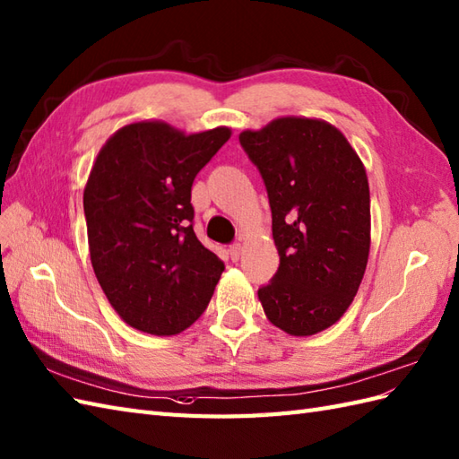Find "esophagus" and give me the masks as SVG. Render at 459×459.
<instances>
[{"instance_id": "1", "label": "esophagus", "mask_w": 459, "mask_h": 459, "mask_svg": "<svg viewBox=\"0 0 459 459\" xmlns=\"http://www.w3.org/2000/svg\"><path fill=\"white\" fill-rule=\"evenodd\" d=\"M229 252H230V260L232 262H238L240 255H242V244L240 242H234L232 247L229 248Z\"/></svg>"}]
</instances>
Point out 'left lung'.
<instances>
[{
	"mask_svg": "<svg viewBox=\"0 0 459 459\" xmlns=\"http://www.w3.org/2000/svg\"><path fill=\"white\" fill-rule=\"evenodd\" d=\"M240 146L268 191L280 268L258 297L265 316L311 336L344 315L369 254V186L364 164L333 125L281 117L244 131Z\"/></svg>",
	"mask_w": 459,
	"mask_h": 459,
	"instance_id": "left-lung-1",
	"label": "left lung"
}]
</instances>
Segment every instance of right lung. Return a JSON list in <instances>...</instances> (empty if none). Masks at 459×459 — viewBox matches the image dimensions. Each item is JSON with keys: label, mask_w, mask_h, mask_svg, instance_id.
<instances>
[{"label": "right lung", "mask_w": 459, "mask_h": 459, "mask_svg": "<svg viewBox=\"0 0 459 459\" xmlns=\"http://www.w3.org/2000/svg\"><path fill=\"white\" fill-rule=\"evenodd\" d=\"M230 129L134 123L100 151L83 191L91 265L126 325L169 336L205 311L225 264L194 230L191 186Z\"/></svg>", "instance_id": "1"}]
</instances>
